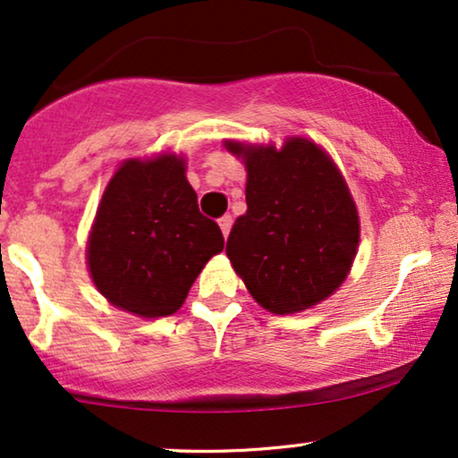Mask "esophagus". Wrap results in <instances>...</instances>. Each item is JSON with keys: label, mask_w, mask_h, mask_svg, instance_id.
I'll return each mask as SVG.
<instances>
[{"label": "esophagus", "mask_w": 458, "mask_h": 458, "mask_svg": "<svg viewBox=\"0 0 458 458\" xmlns=\"http://www.w3.org/2000/svg\"><path fill=\"white\" fill-rule=\"evenodd\" d=\"M219 228H222L224 236H228L230 228H233V216H228V213H225V216L219 217Z\"/></svg>", "instance_id": "34e87169"}]
</instances>
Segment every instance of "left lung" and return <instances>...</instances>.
I'll return each mask as SVG.
<instances>
[{
    "label": "left lung",
    "instance_id": "8db88e82",
    "mask_svg": "<svg viewBox=\"0 0 458 458\" xmlns=\"http://www.w3.org/2000/svg\"><path fill=\"white\" fill-rule=\"evenodd\" d=\"M247 166V211L228 253L253 298L276 315L326 300L349 275L359 242L355 202L329 156L309 139L281 149L225 143Z\"/></svg>",
    "mask_w": 458,
    "mask_h": 458
}]
</instances>
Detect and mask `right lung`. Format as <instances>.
<instances>
[{
    "mask_svg": "<svg viewBox=\"0 0 458 458\" xmlns=\"http://www.w3.org/2000/svg\"><path fill=\"white\" fill-rule=\"evenodd\" d=\"M224 249L217 222L199 211L183 160H129L103 194L89 239V268L109 302L154 319L173 315Z\"/></svg>",
    "mask_w": 458,
    "mask_h": 458,
    "instance_id": "add662e5",
    "label": "right lung"
}]
</instances>
